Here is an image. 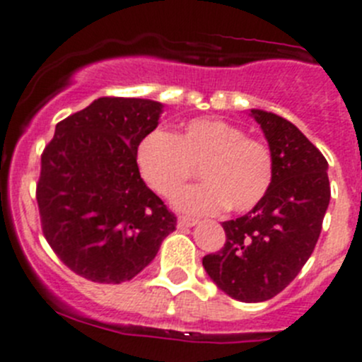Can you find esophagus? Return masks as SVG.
I'll use <instances>...</instances> for the list:
<instances>
[{
	"label": "esophagus",
	"instance_id": "esophagus-1",
	"mask_svg": "<svg viewBox=\"0 0 362 362\" xmlns=\"http://www.w3.org/2000/svg\"><path fill=\"white\" fill-rule=\"evenodd\" d=\"M198 223V219L194 218H187V216H180L178 218V227L180 228H189V227H194Z\"/></svg>",
	"mask_w": 362,
	"mask_h": 362
}]
</instances>
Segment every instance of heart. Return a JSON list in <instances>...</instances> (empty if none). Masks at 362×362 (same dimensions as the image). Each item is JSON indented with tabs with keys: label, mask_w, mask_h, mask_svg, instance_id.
Instances as JSON below:
<instances>
[{
	"label": "heart",
	"mask_w": 362,
	"mask_h": 362,
	"mask_svg": "<svg viewBox=\"0 0 362 362\" xmlns=\"http://www.w3.org/2000/svg\"><path fill=\"white\" fill-rule=\"evenodd\" d=\"M137 168L164 198L178 194L198 170L204 184L177 198L178 207L192 214H216L227 207L235 214L252 211L273 182L268 144L216 117L187 121L175 135L150 132L137 146Z\"/></svg>",
	"instance_id": "obj_1"
}]
</instances>
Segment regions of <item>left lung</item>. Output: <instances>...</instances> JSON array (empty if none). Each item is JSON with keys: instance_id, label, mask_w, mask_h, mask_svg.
I'll use <instances>...</instances> for the list:
<instances>
[{"instance_id": "8db88e82", "label": "left lung", "mask_w": 362, "mask_h": 362, "mask_svg": "<svg viewBox=\"0 0 362 362\" xmlns=\"http://www.w3.org/2000/svg\"><path fill=\"white\" fill-rule=\"evenodd\" d=\"M273 155V182L257 207L223 223L227 241L204 257L214 284L241 302H264L295 280L314 252L330 202L327 158L273 112L252 110Z\"/></svg>"}]
</instances>
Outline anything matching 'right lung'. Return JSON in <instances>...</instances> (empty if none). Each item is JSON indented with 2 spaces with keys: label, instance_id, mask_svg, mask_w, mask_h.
<instances>
[{
  "label": "right lung",
  "instance_id": "1",
  "mask_svg": "<svg viewBox=\"0 0 362 362\" xmlns=\"http://www.w3.org/2000/svg\"><path fill=\"white\" fill-rule=\"evenodd\" d=\"M160 112L158 101L98 98L57 123L40 155L35 197L42 234L83 279L132 280L177 228V216L137 168V146Z\"/></svg>",
  "mask_w": 362,
  "mask_h": 362
}]
</instances>
